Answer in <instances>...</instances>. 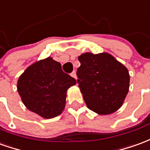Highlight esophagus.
Wrapping results in <instances>:
<instances>
[{"label":"esophagus","mask_w":150,"mask_h":150,"mask_svg":"<svg viewBox=\"0 0 150 150\" xmlns=\"http://www.w3.org/2000/svg\"><path fill=\"white\" fill-rule=\"evenodd\" d=\"M71 76H72V77H73V78L75 79H77V76H76V74H75V71L72 72L71 74Z\"/></svg>","instance_id":"obj_1"}]
</instances>
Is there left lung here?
Returning a JSON list of instances; mask_svg holds the SVG:
<instances>
[{
	"instance_id": "left-lung-1",
	"label": "left lung",
	"mask_w": 150,
	"mask_h": 150,
	"mask_svg": "<svg viewBox=\"0 0 150 150\" xmlns=\"http://www.w3.org/2000/svg\"><path fill=\"white\" fill-rule=\"evenodd\" d=\"M78 59L77 83L88 108L98 115L117 111L129 90L126 67L107 53H85Z\"/></svg>"
}]
</instances>
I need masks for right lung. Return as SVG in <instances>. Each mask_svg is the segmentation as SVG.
<instances>
[{"instance_id":"add662e5","label":"right lung","mask_w":150,"mask_h":150,"mask_svg":"<svg viewBox=\"0 0 150 150\" xmlns=\"http://www.w3.org/2000/svg\"><path fill=\"white\" fill-rule=\"evenodd\" d=\"M75 83L59 62L47 57L25 70L18 78L17 89L29 110L44 119H52L63 111L67 91Z\"/></svg>"}]
</instances>
